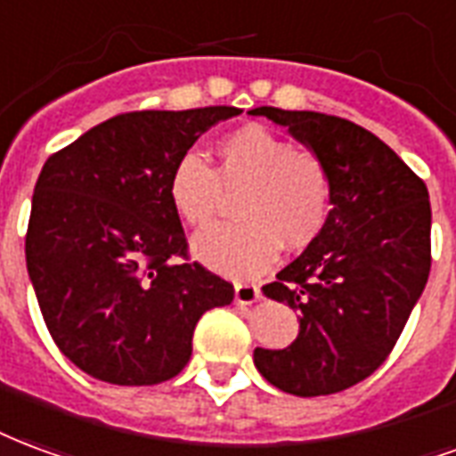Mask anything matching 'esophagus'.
Returning a JSON list of instances; mask_svg holds the SVG:
<instances>
[{
  "label": "esophagus",
  "mask_w": 456,
  "mask_h": 456,
  "mask_svg": "<svg viewBox=\"0 0 456 456\" xmlns=\"http://www.w3.org/2000/svg\"><path fill=\"white\" fill-rule=\"evenodd\" d=\"M260 298V287L250 284V281H238L235 284V301L240 305H250Z\"/></svg>",
  "instance_id": "34e87169"
}]
</instances>
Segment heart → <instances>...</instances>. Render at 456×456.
<instances>
[{
  "label": "heart",
  "instance_id": "heart-1",
  "mask_svg": "<svg viewBox=\"0 0 456 456\" xmlns=\"http://www.w3.org/2000/svg\"><path fill=\"white\" fill-rule=\"evenodd\" d=\"M235 196L232 224L196 235L194 252L228 277H255L281 245L301 250L323 232L333 208V172L318 151L250 123L216 142V165L184 152L167 179L169 204L182 221L204 228L225 194Z\"/></svg>",
  "mask_w": 456,
  "mask_h": 456
}]
</instances>
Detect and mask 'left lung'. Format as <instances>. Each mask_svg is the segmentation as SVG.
I'll list each match as a JSON object with an SVG mask.
<instances>
[{
    "mask_svg": "<svg viewBox=\"0 0 456 456\" xmlns=\"http://www.w3.org/2000/svg\"><path fill=\"white\" fill-rule=\"evenodd\" d=\"M250 114L287 126L333 172L323 232L262 287L297 311L298 338L287 350L257 347L255 367L284 394H338L387 362L428 284V187L387 142L347 118L274 106Z\"/></svg>",
    "mask_w": 456,
    "mask_h": 456,
    "instance_id": "left-lung-1",
    "label": "left lung"
}]
</instances>
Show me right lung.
<instances>
[{
    "label": "right lung",
    "mask_w": 456,
    "mask_h": 456,
    "mask_svg": "<svg viewBox=\"0 0 456 456\" xmlns=\"http://www.w3.org/2000/svg\"><path fill=\"white\" fill-rule=\"evenodd\" d=\"M235 106L128 111L45 159L33 189L26 267L53 342L116 387H155L191 357L199 318L235 297L189 260L169 204L172 165Z\"/></svg>",
    "instance_id": "obj_1"
}]
</instances>
